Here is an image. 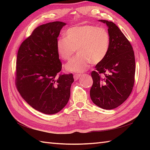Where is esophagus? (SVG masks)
<instances>
[{"label": "esophagus", "instance_id": "obj_1", "mask_svg": "<svg viewBox=\"0 0 150 150\" xmlns=\"http://www.w3.org/2000/svg\"><path fill=\"white\" fill-rule=\"evenodd\" d=\"M81 76H82L81 74H75V75H74V76H73V77H74V79L76 81L80 78Z\"/></svg>", "mask_w": 150, "mask_h": 150}]
</instances>
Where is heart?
<instances>
[{
  "label": "heart",
  "instance_id": "obj_1",
  "mask_svg": "<svg viewBox=\"0 0 150 150\" xmlns=\"http://www.w3.org/2000/svg\"><path fill=\"white\" fill-rule=\"evenodd\" d=\"M110 37L103 27L81 25L68 28L66 37L57 41V51L60 58L68 60L77 49L79 55L65 65L66 71L79 73L87 69L91 62L97 64L106 58L109 52Z\"/></svg>",
  "mask_w": 150,
  "mask_h": 150
}]
</instances>
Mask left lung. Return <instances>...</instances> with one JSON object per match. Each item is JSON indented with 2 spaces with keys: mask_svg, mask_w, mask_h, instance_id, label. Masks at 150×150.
<instances>
[{
  "mask_svg": "<svg viewBox=\"0 0 150 150\" xmlns=\"http://www.w3.org/2000/svg\"><path fill=\"white\" fill-rule=\"evenodd\" d=\"M106 24L110 37L109 52L91 73L93 85L90 97L97 106L112 110L122 104L131 94L135 82V60L129 41L112 22Z\"/></svg>",
  "mask_w": 150,
  "mask_h": 150,
  "instance_id": "left-lung-1",
  "label": "left lung"
}]
</instances>
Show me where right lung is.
Listing matches in <instances>:
<instances>
[{
  "label": "right lung",
  "mask_w": 150,
  "mask_h": 150,
  "mask_svg": "<svg viewBox=\"0 0 150 150\" xmlns=\"http://www.w3.org/2000/svg\"><path fill=\"white\" fill-rule=\"evenodd\" d=\"M66 23L56 21L40 25L25 39L17 53L15 85L22 97L36 110L51 115L68 103L72 73L62 74L57 41Z\"/></svg>",
  "instance_id": "obj_1"
}]
</instances>
